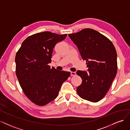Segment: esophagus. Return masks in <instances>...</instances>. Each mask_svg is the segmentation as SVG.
<instances>
[{"label":"esophagus","mask_w":130,"mask_h":130,"mask_svg":"<svg viewBox=\"0 0 130 130\" xmlns=\"http://www.w3.org/2000/svg\"><path fill=\"white\" fill-rule=\"evenodd\" d=\"M76 75V73L75 72H71V76H75Z\"/></svg>","instance_id":"34e87169"}]
</instances>
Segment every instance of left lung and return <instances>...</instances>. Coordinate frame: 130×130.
<instances>
[{
	"label": "left lung",
	"instance_id": "8db88e82",
	"mask_svg": "<svg viewBox=\"0 0 130 130\" xmlns=\"http://www.w3.org/2000/svg\"><path fill=\"white\" fill-rule=\"evenodd\" d=\"M69 36L86 60L89 71L77 72L82 79L77 92L83 99L98 102L105 96L116 76V48L109 39L91 28H84Z\"/></svg>",
	"mask_w": 130,
	"mask_h": 130
}]
</instances>
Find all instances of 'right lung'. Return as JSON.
Returning <instances> with one entry per match:
<instances>
[{
	"label": "right lung",
	"mask_w": 130,
	"mask_h": 130,
	"mask_svg": "<svg viewBox=\"0 0 130 130\" xmlns=\"http://www.w3.org/2000/svg\"><path fill=\"white\" fill-rule=\"evenodd\" d=\"M67 35L45 31L28 37L17 52L15 73L24 93L38 106H44L58 96L70 72L51 68L53 48Z\"/></svg>",
	"instance_id": "right-lung-1"
}]
</instances>
